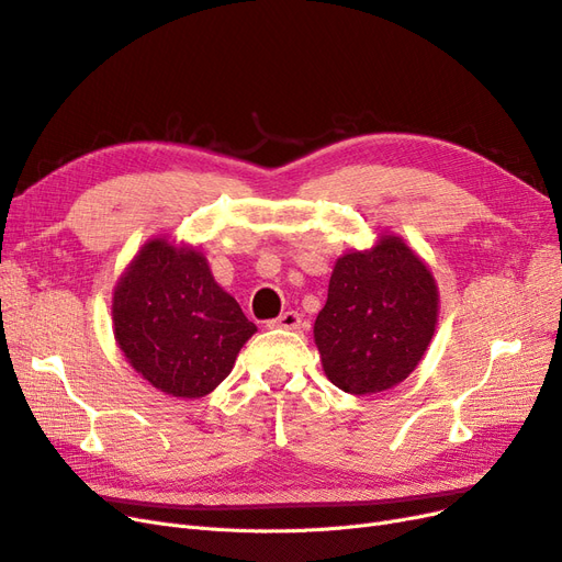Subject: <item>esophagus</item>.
I'll return each mask as SVG.
<instances>
[{
    "label": "esophagus",
    "mask_w": 562,
    "mask_h": 562,
    "mask_svg": "<svg viewBox=\"0 0 562 562\" xmlns=\"http://www.w3.org/2000/svg\"><path fill=\"white\" fill-rule=\"evenodd\" d=\"M267 325H269V327H281V330H297V327L302 325V318H300L297 312H285V314H281L279 318L269 321Z\"/></svg>",
    "instance_id": "34e87169"
}]
</instances>
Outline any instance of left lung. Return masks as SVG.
<instances>
[{
    "label": "left lung",
    "instance_id": "left-lung-1",
    "mask_svg": "<svg viewBox=\"0 0 562 562\" xmlns=\"http://www.w3.org/2000/svg\"><path fill=\"white\" fill-rule=\"evenodd\" d=\"M439 318L430 267L397 235L337 258L314 323L323 372L337 389L372 395L409 376Z\"/></svg>",
    "mask_w": 562,
    "mask_h": 562
}]
</instances>
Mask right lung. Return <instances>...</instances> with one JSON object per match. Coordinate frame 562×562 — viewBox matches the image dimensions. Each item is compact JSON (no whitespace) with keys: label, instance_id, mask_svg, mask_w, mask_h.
Returning a JSON list of instances; mask_svg holds the SVG:
<instances>
[{"label":"right lung","instance_id":"obj_1","mask_svg":"<svg viewBox=\"0 0 562 562\" xmlns=\"http://www.w3.org/2000/svg\"><path fill=\"white\" fill-rule=\"evenodd\" d=\"M113 337L144 381L165 395L198 400L232 372L258 333L216 283L206 256L169 237L148 239L111 297Z\"/></svg>","mask_w":562,"mask_h":562}]
</instances>
